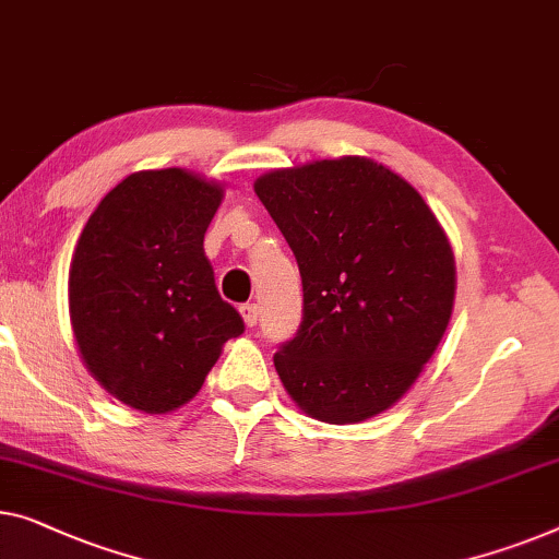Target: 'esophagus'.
Here are the masks:
<instances>
[{
	"mask_svg": "<svg viewBox=\"0 0 559 559\" xmlns=\"http://www.w3.org/2000/svg\"><path fill=\"white\" fill-rule=\"evenodd\" d=\"M239 312H241V320H245V325H247V328H254V325H257V320H260V307H257L254 302L241 305V307H239Z\"/></svg>",
	"mask_w": 559,
	"mask_h": 559,
	"instance_id": "obj_1",
	"label": "esophagus"
}]
</instances>
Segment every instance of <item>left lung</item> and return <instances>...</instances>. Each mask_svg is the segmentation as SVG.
Returning <instances> with one entry per match:
<instances>
[{"instance_id": "left-lung-1", "label": "left lung", "mask_w": 559, "mask_h": 559, "mask_svg": "<svg viewBox=\"0 0 559 559\" xmlns=\"http://www.w3.org/2000/svg\"><path fill=\"white\" fill-rule=\"evenodd\" d=\"M254 193L302 277V322L274 353L289 399L337 426L383 414L416 383L454 312L447 231L414 186L366 156L274 168Z\"/></svg>"}]
</instances>
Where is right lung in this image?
I'll list each match as a JSON object with an SVG mask.
<instances>
[{
	"label": "right lung",
	"mask_w": 559,
	"mask_h": 559,
	"mask_svg": "<svg viewBox=\"0 0 559 559\" xmlns=\"http://www.w3.org/2000/svg\"><path fill=\"white\" fill-rule=\"evenodd\" d=\"M224 186L186 168L139 171L91 214L70 262L68 305L91 376L143 414L181 408L245 322L219 297L204 234Z\"/></svg>",
	"instance_id": "add662e5"
}]
</instances>
